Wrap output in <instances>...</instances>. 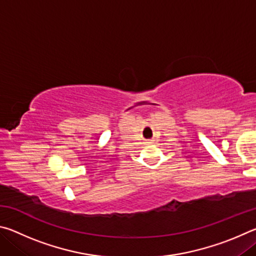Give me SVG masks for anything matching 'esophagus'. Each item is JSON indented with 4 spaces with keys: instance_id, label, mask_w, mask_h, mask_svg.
Wrapping results in <instances>:
<instances>
[{
    "instance_id": "1",
    "label": "esophagus",
    "mask_w": 256,
    "mask_h": 256,
    "mask_svg": "<svg viewBox=\"0 0 256 256\" xmlns=\"http://www.w3.org/2000/svg\"><path fill=\"white\" fill-rule=\"evenodd\" d=\"M149 144H151V142H149Z\"/></svg>"
}]
</instances>
